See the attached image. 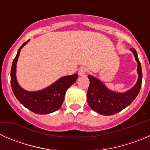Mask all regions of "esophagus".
<instances>
[{"label": "esophagus", "instance_id": "esophagus-1", "mask_svg": "<svg viewBox=\"0 0 150 150\" xmlns=\"http://www.w3.org/2000/svg\"><path fill=\"white\" fill-rule=\"evenodd\" d=\"M86 72H87V68L86 67H81L79 70H78V75L80 76H83V75H86Z\"/></svg>", "mask_w": 150, "mask_h": 150}]
</instances>
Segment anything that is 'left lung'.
<instances>
[{
	"mask_svg": "<svg viewBox=\"0 0 150 150\" xmlns=\"http://www.w3.org/2000/svg\"><path fill=\"white\" fill-rule=\"evenodd\" d=\"M137 62L138 80L129 90L122 93L109 89L99 79L93 75L88 76L90 85L87 93L89 107L102 115H111L119 112L132 103L139 92L142 81V71L137 52L134 48L130 49Z\"/></svg>",
	"mask_w": 150,
	"mask_h": 150,
	"instance_id": "8db88e82",
	"label": "left lung"
}]
</instances>
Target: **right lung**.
Returning a JSON list of instances; mask_svg holds the SVG:
<instances>
[{
    "instance_id": "1",
    "label": "right lung",
    "mask_w": 150,
    "mask_h": 150,
    "mask_svg": "<svg viewBox=\"0 0 150 150\" xmlns=\"http://www.w3.org/2000/svg\"><path fill=\"white\" fill-rule=\"evenodd\" d=\"M29 40L24 43L19 48L11 69V84L13 94L19 102L30 111L39 115L54 112L61 107L68 88L76 81L78 74L60 78L49 86L36 91H28L19 86L16 80V64L21 49Z\"/></svg>"
}]
</instances>
